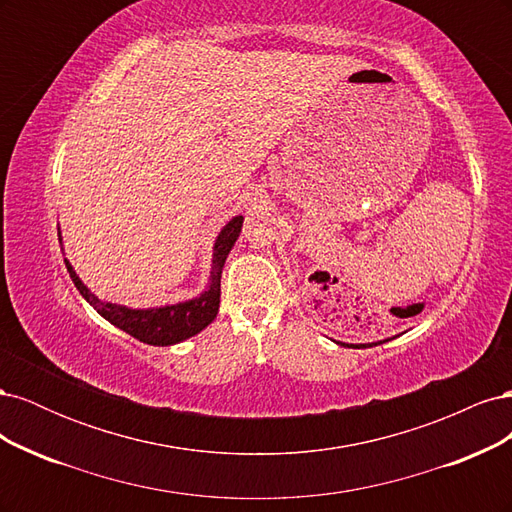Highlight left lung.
<instances>
[{
    "label": "left lung",
    "instance_id": "left-lung-1",
    "mask_svg": "<svg viewBox=\"0 0 512 512\" xmlns=\"http://www.w3.org/2000/svg\"><path fill=\"white\" fill-rule=\"evenodd\" d=\"M337 344H339V342H337ZM344 346H348V348H350V346H354V344H344ZM361 346H367V344H361Z\"/></svg>",
    "mask_w": 512,
    "mask_h": 512
}]
</instances>
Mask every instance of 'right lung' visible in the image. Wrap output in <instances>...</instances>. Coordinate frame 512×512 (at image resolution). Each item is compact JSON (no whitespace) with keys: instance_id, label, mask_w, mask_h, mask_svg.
<instances>
[{"instance_id":"obj_1","label":"right lung","mask_w":512,"mask_h":512,"mask_svg":"<svg viewBox=\"0 0 512 512\" xmlns=\"http://www.w3.org/2000/svg\"><path fill=\"white\" fill-rule=\"evenodd\" d=\"M243 226V215L232 218L222 230L218 239L213 243V260H211V275L207 290H203L198 297L190 301H181L173 305L162 307H147V309H132L128 305H119L111 301L98 299L91 292L79 275H76L70 260H66L68 273L72 277L74 286L79 288L83 299L96 309V312L115 324L117 329L126 331L128 335L136 337L138 342L149 346H175L179 342H185L188 337L198 335L203 329L218 316L220 309V280L224 262L232 250V245L239 239V232Z\"/></svg>"}]
</instances>
